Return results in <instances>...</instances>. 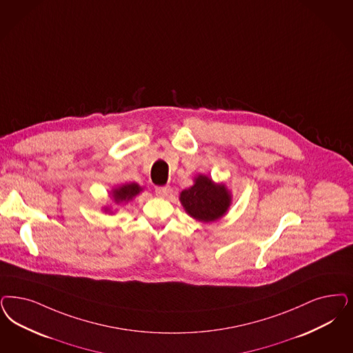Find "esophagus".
Masks as SVG:
<instances>
[{"label": "esophagus", "mask_w": 353, "mask_h": 353, "mask_svg": "<svg viewBox=\"0 0 353 353\" xmlns=\"http://www.w3.org/2000/svg\"><path fill=\"white\" fill-rule=\"evenodd\" d=\"M170 190V186H157L155 188V194L158 196H165V195H168Z\"/></svg>", "instance_id": "1"}]
</instances>
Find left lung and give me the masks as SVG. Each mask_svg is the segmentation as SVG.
<instances>
[{"mask_svg": "<svg viewBox=\"0 0 353 353\" xmlns=\"http://www.w3.org/2000/svg\"><path fill=\"white\" fill-rule=\"evenodd\" d=\"M193 185L180 193L185 212L201 223L223 218L232 205V193L224 183H215L210 176L198 173Z\"/></svg>", "mask_w": 353, "mask_h": 353, "instance_id": "1", "label": "left lung"}]
</instances>
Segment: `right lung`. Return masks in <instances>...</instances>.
Listing matches in <instances>:
<instances>
[{
  "instance_id": "add662e5",
  "label": "right lung",
  "mask_w": 353,
  "mask_h": 353,
  "mask_svg": "<svg viewBox=\"0 0 353 353\" xmlns=\"http://www.w3.org/2000/svg\"><path fill=\"white\" fill-rule=\"evenodd\" d=\"M143 192V188L137 183H123L120 186L113 188L110 192V196L114 205H126L128 202L133 201L137 195ZM105 214H113L116 210L112 206H104L101 208Z\"/></svg>"
}]
</instances>
